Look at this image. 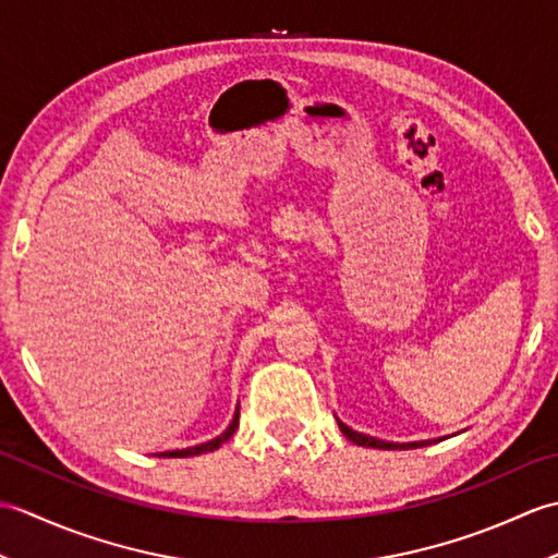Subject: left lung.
Listing matches in <instances>:
<instances>
[{
    "mask_svg": "<svg viewBox=\"0 0 558 558\" xmlns=\"http://www.w3.org/2000/svg\"><path fill=\"white\" fill-rule=\"evenodd\" d=\"M338 426L340 432L345 434L352 444L357 446H366V448H381V450H405V448H420V446H429L432 441H441V438H429V441H412V444H393V441H381V438H374V436H366V434H360L350 429L348 424H342L338 420Z\"/></svg>",
    "mask_w": 558,
    "mask_h": 558,
    "instance_id": "1",
    "label": "left lung"
}]
</instances>
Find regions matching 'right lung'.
Masks as SVG:
<instances>
[{"label": "right lung", "mask_w": 558, "mask_h": 558, "mask_svg": "<svg viewBox=\"0 0 558 558\" xmlns=\"http://www.w3.org/2000/svg\"><path fill=\"white\" fill-rule=\"evenodd\" d=\"M236 426H240V408L234 410V417H232L230 426H228V429H225L220 436L210 438V441H206V444L192 446V448H182V450H165V453H156V456H158V458H189V456L208 453V450H216V448H220L225 441H228V438L236 432Z\"/></svg>", "instance_id": "obj_1"}]
</instances>
